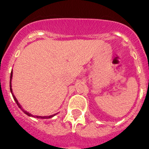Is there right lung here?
I'll use <instances>...</instances> for the list:
<instances>
[{"mask_svg":"<svg viewBox=\"0 0 149 149\" xmlns=\"http://www.w3.org/2000/svg\"><path fill=\"white\" fill-rule=\"evenodd\" d=\"M11 78H12V72H10V92H11V93H12V89H11V83H10V81H11ZM12 96H13V98H14V100H15V102H16V104H17V106H18V107H19V108H21V110H22V111H23V112H24V113H26V114H28V115L29 116H32L31 114V113H28V112H26V111H24V110H23V109L22 108V107H21V105H20L19 104V103H18V101H17V99H16V97H15V96L13 95V93H12ZM54 115H55V114H54ZM54 115H51V116H43V117H41V116H36V118H52V117H53Z\"/></svg>","mask_w":149,"mask_h":149,"instance_id":"1","label":"right lung"}]
</instances>
